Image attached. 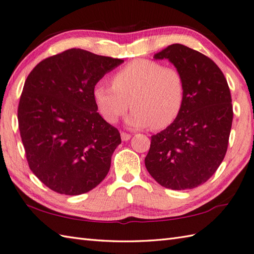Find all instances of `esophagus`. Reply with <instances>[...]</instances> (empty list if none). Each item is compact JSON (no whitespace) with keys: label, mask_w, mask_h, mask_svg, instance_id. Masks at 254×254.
Here are the masks:
<instances>
[{"label":"esophagus","mask_w":254,"mask_h":254,"mask_svg":"<svg viewBox=\"0 0 254 254\" xmlns=\"http://www.w3.org/2000/svg\"><path fill=\"white\" fill-rule=\"evenodd\" d=\"M129 138H131V134L126 133V132H121V139H122V140L127 141V140H128Z\"/></svg>","instance_id":"obj_1"}]
</instances>
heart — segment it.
<instances>
[{"instance_id":"1","label":"heart","mask_w":254,"mask_h":254,"mask_svg":"<svg viewBox=\"0 0 254 254\" xmlns=\"http://www.w3.org/2000/svg\"><path fill=\"white\" fill-rule=\"evenodd\" d=\"M113 86L97 83L93 96L104 119L115 123L133 107L127 123L161 129L173 123L185 100V80L179 69L152 60H134L111 79Z\"/></svg>"}]
</instances>
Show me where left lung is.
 Listing matches in <instances>:
<instances>
[{
    "label": "left lung",
    "instance_id": "obj_1",
    "mask_svg": "<svg viewBox=\"0 0 254 254\" xmlns=\"http://www.w3.org/2000/svg\"><path fill=\"white\" fill-rule=\"evenodd\" d=\"M155 58L180 70L186 90L180 116L151 136L145 166L161 186L191 190L207 182L225 157L234 115L231 91L222 70L198 51L176 43Z\"/></svg>",
    "mask_w": 254,
    "mask_h": 254
}]
</instances>
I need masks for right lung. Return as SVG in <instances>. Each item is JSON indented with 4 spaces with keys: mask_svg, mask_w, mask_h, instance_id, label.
Instances as JSON below:
<instances>
[{
    "mask_svg": "<svg viewBox=\"0 0 254 254\" xmlns=\"http://www.w3.org/2000/svg\"><path fill=\"white\" fill-rule=\"evenodd\" d=\"M122 63L70 49L27 76L17 114L20 136L29 168L53 191L85 193L108 174L121 137L97 113L93 88Z\"/></svg>",
    "mask_w": 254,
    "mask_h": 254,
    "instance_id": "1",
    "label": "right lung"
}]
</instances>
